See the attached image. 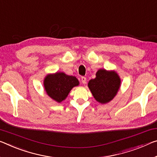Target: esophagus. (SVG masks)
I'll use <instances>...</instances> for the list:
<instances>
[{
    "mask_svg": "<svg viewBox=\"0 0 157 157\" xmlns=\"http://www.w3.org/2000/svg\"><path fill=\"white\" fill-rule=\"evenodd\" d=\"M82 82L83 84H86V78H85V77H82Z\"/></svg>",
    "mask_w": 157,
    "mask_h": 157,
    "instance_id": "34e87169",
    "label": "esophagus"
}]
</instances>
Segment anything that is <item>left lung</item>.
I'll list each match as a JSON object with an SVG mask.
<instances>
[{
	"label": "left lung",
	"instance_id": "left-lung-1",
	"mask_svg": "<svg viewBox=\"0 0 157 157\" xmlns=\"http://www.w3.org/2000/svg\"><path fill=\"white\" fill-rule=\"evenodd\" d=\"M96 78L88 83V86L96 100L101 103H106L113 100L120 86L121 80L114 71L101 69L96 74Z\"/></svg>",
	"mask_w": 157,
	"mask_h": 157
}]
</instances>
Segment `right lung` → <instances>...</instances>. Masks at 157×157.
I'll list each match as a JSON object with an SVG mask.
<instances>
[{"instance_id":"obj_1","label":"right lung","mask_w":157,"mask_h":157,"mask_svg":"<svg viewBox=\"0 0 157 157\" xmlns=\"http://www.w3.org/2000/svg\"><path fill=\"white\" fill-rule=\"evenodd\" d=\"M78 85L79 82L75 77L67 75L63 73L48 75L44 80L47 94L58 103L65 100L72 88Z\"/></svg>"}]
</instances>
